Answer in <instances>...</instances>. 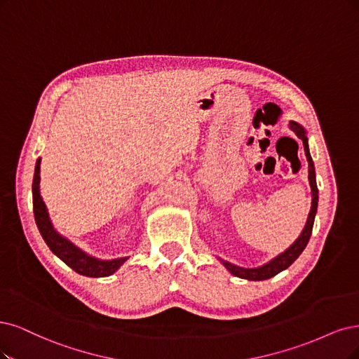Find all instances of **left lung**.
<instances>
[{"instance_id": "1", "label": "left lung", "mask_w": 359, "mask_h": 359, "mask_svg": "<svg viewBox=\"0 0 359 359\" xmlns=\"http://www.w3.org/2000/svg\"><path fill=\"white\" fill-rule=\"evenodd\" d=\"M290 128L293 130L296 135L303 140V148H304V155H306L308 159V172H309V187H311V195H312V203H311V210L308 215V220L304 223V228L300 232V235L297 236V240L291 244L287 250H284L281 255H278L276 257L271 259L269 262H266L262 266L257 268H243V266H236L233 263H229L226 260H223L219 257L220 263L226 268L233 276L243 278V280H248V281H264L269 280V278L275 276L276 273H280L283 271H285L291 263H293L300 255L302 251L304 250V247L308 245L309 238L312 235V228H313V222H315V216H316V210H318V188H316V176H315V165L312 161V156L309 152V143H308V133L304 130L303 126H300L296 121H290Z\"/></svg>"}]
</instances>
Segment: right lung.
<instances>
[{
    "instance_id": "obj_1",
    "label": "right lung",
    "mask_w": 359,
    "mask_h": 359,
    "mask_svg": "<svg viewBox=\"0 0 359 359\" xmlns=\"http://www.w3.org/2000/svg\"><path fill=\"white\" fill-rule=\"evenodd\" d=\"M41 158L36 159L35 163V172H34V182H32V201H34V216L35 223L38 226L39 233H41L43 240L53 251V255L57 256L63 263L68 264L71 269L76 273L90 276V278H102L109 276L115 273L123 264L127 262L128 256L126 257H116V259H99L86 253L84 250L76 247L68 238L59 233L55 226H53L48 210L41 196Z\"/></svg>"
}]
</instances>
